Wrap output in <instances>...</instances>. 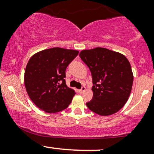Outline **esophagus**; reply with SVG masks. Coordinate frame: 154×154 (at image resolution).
Returning <instances> with one entry per match:
<instances>
[{
	"instance_id": "obj_1",
	"label": "esophagus",
	"mask_w": 154,
	"mask_h": 154,
	"mask_svg": "<svg viewBox=\"0 0 154 154\" xmlns=\"http://www.w3.org/2000/svg\"><path fill=\"white\" fill-rule=\"evenodd\" d=\"M85 90H86V88L85 87V86H83V87H82V88H81L80 90H79V93H83L85 91Z\"/></svg>"
}]
</instances>
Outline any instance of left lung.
<instances>
[{
	"label": "left lung",
	"mask_w": 154,
	"mask_h": 154,
	"mask_svg": "<svg viewBox=\"0 0 154 154\" xmlns=\"http://www.w3.org/2000/svg\"><path fill=\"white\" fill-rule=\"evenodd\" d=\"M79 57L90 69L93 78V99L86 103L100 116L119 111L132 91L133 74L128 59L120 53L104 48L83 50Z\"/></svg>",
	"instance_id": "8db88e82"
}]
</instances>
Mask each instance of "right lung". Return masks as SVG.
<instances>
[{
	"label": "right lung",
	"mask_w": 154,
	"mask_h": 154,
	"mask_svg": "<svg viewBox=\"0 0 154 154\" xmlns=\"http://www.w3.org/2000/svg\"><path fill=\"white\" fill-rule=\"evenodd\" d=\"M78 54L77 50L53 48L39 51L29 59L24 72V85L37 107L54 114L71 103L75 91L66 86L65 72Z\"/></svg>",
	"instance_id": "obj_1"
}]
</instances>
